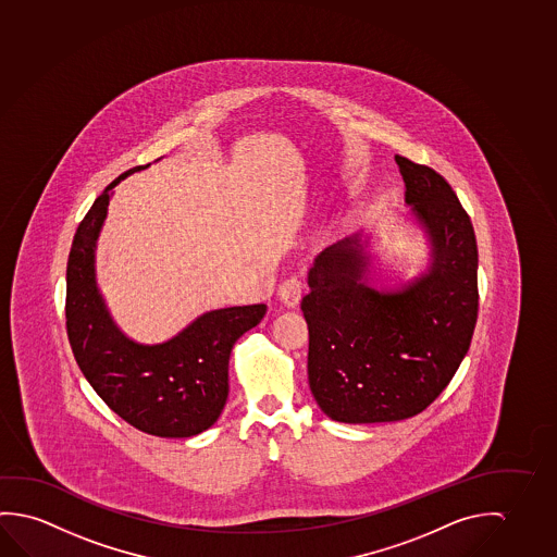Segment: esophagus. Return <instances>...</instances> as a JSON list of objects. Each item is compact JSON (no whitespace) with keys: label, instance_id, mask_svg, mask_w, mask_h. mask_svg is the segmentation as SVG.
Listing matches in <instances>:
<instances>
[{"label":"esophagus","instance_id":"34e87169","mask_svg":"<svg viewBox=\"0 0 557 557\" xmlns=\"http://www.w3.org/2000/svg\"><path fill=\"white\" fill-rule=\"evenodd\" d=\"M301 292H304V284H301L298 276H290L286 278L281 288H278V298L283 301L286 308H296L300 304Z\"/></svg>","mask_w":557,"mask_h":557}]
</instances>
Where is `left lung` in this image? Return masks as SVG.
Here are the masks:
<instances>
[{"mask_svg": "<svg viewBox=\"0 0 557 557\" xmlns=\"http://www.w3.org/2000/svg\"><path fill=\"white\" fill-rule=\"evenodd\" d=\"M410 205L430 242V265L395 290L370 281L362 234L315 257L301 300L308 321L309 388L336 422L377 424L420 414L449 385L474 335L478 246L447 180L395 157Z\"/></svg>", "mask_w": 557, "mask_h": 557, "instance_id": "1", "label": "left lung"}]
</instances>
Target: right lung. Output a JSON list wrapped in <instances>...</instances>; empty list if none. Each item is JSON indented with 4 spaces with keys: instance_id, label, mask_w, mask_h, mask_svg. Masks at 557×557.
I'll return each mask as SVG.
<instances>
[{
    "instance_id": "add662e5",
    "label": "right lung",
    "mask_w": 557,
    "mask_h": 557,
    "mask_svg": "<svg viewBox=\"0 0 557 557\" xmlns=\"http://www.w3.org/2000/svg\"><path fill=\"white\" fill-rule=\"evenodd\" d=\"M147 166L115 177L81 221L67 259L65 325L83 375L115 414L157 437H191L219 420L232 346L263 319L267 306L212 309L160 345L133 343L115 327L97 288V239L112 189Z\"/></svg>"
}]
</instances>
